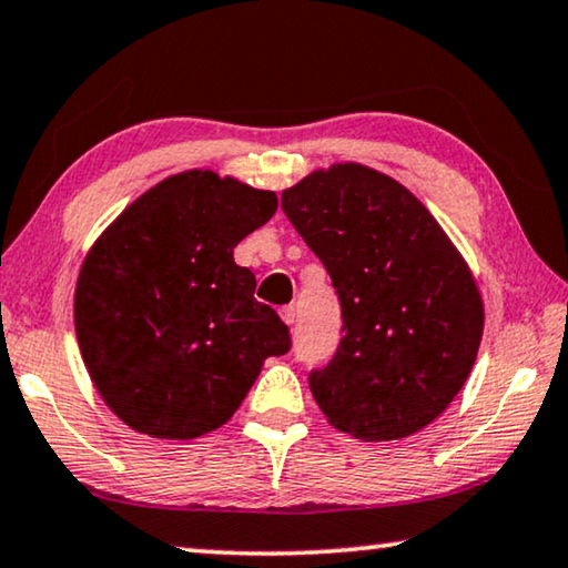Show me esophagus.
Segmentation results:
<instances>
[{
	"instance_id": "1",
	"label": "esophagus",
	"mask_w": 568,
	"mask_h": 568,
	"mask_svg": "<svg viewBox=\"0 0 568 568\" xmlns=\"http://www.w3.org/2000/svg\"><path fill=\"white\" fill-rule=\"evenodd\" d=\"M282 320L286 322V325H294V322H296V307H294V304H290V307H282Z\"/></svg>"
}]
</instances>
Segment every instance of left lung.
Instances as JSON below:
<instances>
[{
	"instance_id": "left-lung-1",
	"label": "left lung",
	"mask_w": 568,
	"mask_h": 568,
	"mask_svg": "<svg viewBox=\"0 0 568 568\" xmlns=\"http://www.w3.org/2000/svg\"><path fill=\"white\" fill-rule=\"evenodd\" d=\"M282 207L343 307L337 353L310 375L322 414L363 442L422 432L465 386L483 339L467 261L422 200L365 164L310 172Z\"/></svg>"
}]
</instances>
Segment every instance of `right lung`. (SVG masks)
<instances>
[{
	"label": "right lung",
	"mask_w": 568,
	"mask_h": 568,
	"mask_svg": "<svg viewBox=\"0 0 568 568\" xmlns=\"http://www.w3.org/2000/svg\"><path fill=\"white\" fill-rule=\"evenodd\" d=\"M272 190L213 170L156 182L103 231L75 282L73 320L103 404L154 439H195L235 414L290 329L254 300L233 248L276 213Z\"/></svg>",
	"instance_id": "add662e5"
}]
</instances>
